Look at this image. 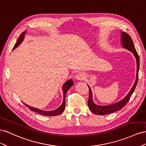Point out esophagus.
I'll return each instance as SVG.
<instances>
[{
    "label": "esophagus",
    "mask_w": 146,
    "mask_h": 146,
    "mask_svg": "<svg viewBox=\"0 0 146 146\" xmlns=\"http://www.w3.org/2000/svg\"><path fill=\"white\" fill-rule=\"evenodd\" d=\"M76 80H78L82 81L85 78V74H84V73H82V72L78 73L76 74Z\"/></svg>",
    "instance_id": "34e87169"
}]
</instances>
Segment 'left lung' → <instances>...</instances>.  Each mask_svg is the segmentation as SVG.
I'll use <instances>...</instances> for the list:
<instances>
[{
  "mask_svg": "<svg viewBox=\"0 0 146 146\" xmlns=\"http://www.w3.org/2000/svg\"><path fill=\"white\" fill-rule=\"evenodd\" d=\"M121 41L122 44L124 48L128 49V51H131L133 55L135 56L136 62H137V70H136V78L135 82V84H133L131 89L129 92V93L127 95V96L123 98L122 100L119 101V102L115 103L114 104H112L108 106H99L97 105L94 103L92 100V90L90 88V87L88 86L89 89V97L88 100V106L89 110L93 112V113L97 114V115H105L112 113V112H115L121 110L130 100L131 95L133 94V92L135 91L136 88V86L137 85V83L138 81V72L139 69V57L138 56V52H136V49L135 48L134 44H133V40L130 36L126 32H121Z\"/></svg>",
  "mask_w": 146,
  "mask_h": 146,
  "instance_id": "8db88e82",
  "label": "left lung"
}]
</instances>
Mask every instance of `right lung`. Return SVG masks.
Returning <instances> with one entry per match:
<instances>
[{
	"label": "right lung",
	"instance_id": "add662e5",
	"mask_svg": "<svg viewBox=\"0 0 146 146\" xmlns=\"http://www.w3.org/2000/svg\"><path fill=\"white\" fill-rule=\"evenodd\" d=\"M26 34V32H23L20 35V36H19L18 39L16 41V43L15 44L13 49L16 48V47L18 46V45L20 44V43L22 42L24 38V35ZM73 85V82L72 80H69L67 81H66L65 84L63 85V87H62V89H63V92H64V100H63V102H62V105H60V106L59 108H58L57 109L53 110V111H43L39 109H37V108H33L31 107L30 106H29L26 104L24 103V105H26V106H27L29 109H30L31 111H34L37 112V113L40 114L41 115H44L46 116H55V115H58L60 114L61 113L64 112V110H65V96H66V94L68 90Z\"/></svg>",
	"mask_w": 146,
	"mask_h": 146
}]
</instances>
